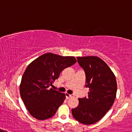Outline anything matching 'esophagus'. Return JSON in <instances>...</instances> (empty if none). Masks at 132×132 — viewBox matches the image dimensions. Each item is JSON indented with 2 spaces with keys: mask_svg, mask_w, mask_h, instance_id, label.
Returning a JSON list of instances; mask_svg holds the SVG:
<instances>
[{
  "mask_svg": "<svg viewBox=\"0 0 132 132\" xmlns=\"http://www.w3.org/2000/svg\"><path fill=\"white\" fill-rule=\"evenodd\" d=\"M65 95H66V99H70L71 98H72L74 96V95H70V94H68V93H65Z\"/></svg>",
  "mask_w": 132,
  "mask_h": 132,
  "instance_id": "esophagus-1",
  "label": "esophagus"
}]
</instances>
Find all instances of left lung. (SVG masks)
<instances>
[{"label":"left lung","instance_id":"left-lung-1","mask_svg":"<svg viewBox=\"0 0 132 132\" xmlns=\"http://www.w3.org/2000/svg\"><path fill=\"white\" fill-rule=\"evenodd\" d=\"M77 59L85 71V87L89 88V92L87 98H79V105L72 109V114L83 124H93L112 107L116 96V79L111 69L99 57H77Z\"/></svg>","mask_w":132,"mask_h":132}]
</instances>
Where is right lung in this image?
<instances>
[{"mask_svg": "<svg viewBox=\"0 0 132 132\" xmlns=\"http://www.w3.org/2000/svg\"><path fill=\"white\" fill-rule=\"evenodd\" d=\"M74 56L47 53L28 65L22 77L20 92L27 109L34 118L45 120L53 117L64 102V93L50 88L65 68L75 64Z\"/></svg>", "mask_w": 132, "mask_h": 132, "instance_id": "1", "label": "right lung"}]
</instances>
